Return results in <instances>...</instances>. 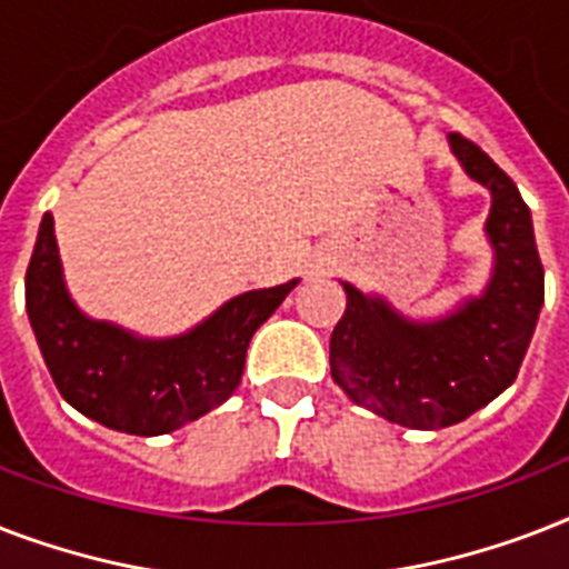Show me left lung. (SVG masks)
<instances>
[{
  "instance_id": "1",
  "label": "left lung",
  "mask_w": 569,
  "mask_h": 569,
  "mask_svg": "<svg viewBox=\"0 0 569 569\" xmlns=\"http://www.w3.org/2000/svg\"><path fill=\"white\" fill-rule=\"evenodd\" d=\"M449 144L463 171L493 194L487 236L493 280L449 319L416 325L387 301L346 286V316L330 337V375L346 396L389 422L437 431L463 422L511 387L543 307L531 212L513 180L469 138Z\"/></svg>"
}]
</instances>
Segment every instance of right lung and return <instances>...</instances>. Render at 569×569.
Listing matches in <instances>:
<instances>
[{"label":"right lung","mask_w":569,"mask_h":569,"mask_svg":"<svg viewBox=\"0 0 569 569\" xmlns=\"http://www.w3.org/2000/svg\"><path fill=\"white\" fill-rule=\"evenodd\" d=\"M295 286L298 280L239 295L186 337L136 339L76 310L47 212L26 268V310L67 405L114 431L156 437L194 422L232 396L250 337Z\"/></svg>","instance_id":"right-lung-1"}]
</instances>
